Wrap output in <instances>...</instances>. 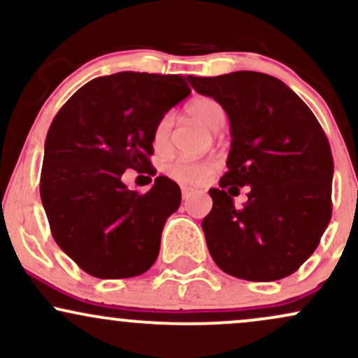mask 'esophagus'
Returning <instances> with one entry per match:
<instances>
[{"mask_svg": "<svg viewBox=\"0 0 358 358\" xmlns=\"http://www.w3.org/2000/svg\"><path fill=\"white\" fill-rule=\"evenodd\" d=\"M192 195H193L192 188H188V187H183V188H182V196H183V200H188Z\"/></svg>", "mask_w": 358, "mask_h": 358, "instance_id": "34e87169", "label": "esophagus"}]
</instances>
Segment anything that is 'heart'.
I'll use <instances>...</instances> for the list:
<instances>
[{"label":"heart","mask_w":358,"mask_h":358,"mask_svg":"<svg viewBox=\"0 0 358 358\" xmlns=\"http://www.w3.org/2000/svg\"><path fill=\"white\" fill-rule=\"evenodd\" d=\"M187 114L195 119L199 124L205 129L217 133L225 124V110L222 106L212 97H199L187 106ZM171 133V117L165 114L159 117L153 129V145L156 150L166 148L170 141ZM215 170V165L210 159H200V162H185V159H176V162L166 165L165 171L171 180L185 185H199L205 182Z\"/></svg>","instance_id":"1"}]
</instances>
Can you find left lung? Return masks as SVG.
Returning a JSON list of instances; mask_svg holds the SVG:
<instances>
[{
	"label": "left lung",
	"mask_w": 358,
	"mask_h": 358,
	"mask_svg": "<svg viewBox=\"0 0 358 358\" xmlns=\"http://www.w3.org/2000/svg\"><path fill=\"white\" fill-rule=\"evenodd\" d=\"M231 121L227 171L202 220L208 252L234 278L278 281L318 248L331 219L334 156L318 119L285 82L239 71L193 77ZM241 186L248 202L233 205Z\"/></svg>",
	"instance_id": "8db88e82"
}]
</instances>
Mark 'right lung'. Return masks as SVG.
I'll return each instance as SVG.
<instances>
[{
	"label": "right lung",
	"mask_w": 358,
	"mask_h": 358,
	"mask_svg": "<svg viewBox=\"0 0 358 358\" xmlns=\"http://www.w3.org/2000/svg\"><path fill=\"white\" fill-rule=\"evenodd\" d=\"M192 79L145 72L97 77L52 121L40 196L53 239L90 276L133 278L155 264L182 192L156 176L141 195L127 190L121 176L127 168L151 166L156 122L192 92Z\"/></svg>",
	"instance_id": "add662e5"
}]
</instances>
